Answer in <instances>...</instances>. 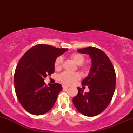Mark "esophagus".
<instances>
[{"label":"esophagus","instance_id":"34e87169","mask_svg":"<svg viewBox=\"0 0 133 133\" xmlns=\"http://www.w3.org/2000/svg\"><path fill=\"white\" fill-rule=\"evenodd\" d=\"M62 88H63L64 89V88H66V89H68V88H69V86H65V85H63V86H62Z\"/></svg>","mask_w":133,"mask_h":133}]
</instances>
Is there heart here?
<instances>
[{
	"label": "heart",
	"instance_id": "1",
	"mask_svg": "<svg viewBox=\"0 0 133 133\" xmlns=\"http://www.w3.org/2000/svg\"><path fill=\"white\" fill-rule=\"evenodd\" d=\"M71 57L73 59L77 64H81L84 61V57L80 53H73L71 55ZM63 58L62 56H59L56 58L54 61V67L56 69L61 68ZM84 69H86L84 68ZM81 76L77 72H71L65 71L58 76V79L62 83L66 85H71L78 81L80 79Z\"/></svg>",
	"mask_w": 133,
	"mask_h": 133
}]
</instances>
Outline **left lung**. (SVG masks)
I'll return each instance as SVG.
<instances>
[{
	"mask_svg": "<svg viewBox=\"0 0 133 133\" xmlns=\"http://www.w3.org/2000/svg\"><path fill=\"white\" fill-rule=\"evenodd\" d=\"M91 59V69L82 81V86H88L89 92L83 93L77 88L78 94L73 98L74 106L79 112L92 117L102 112L109 104L116 86V72L112 62L103 51L94 47L78 49Z\"/></svg>",
	"mask_w": 133,
	"mask_h": 133,
	"instance_id": "obj_1",
	"label": "left lung"
}]
</instances>
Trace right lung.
Wrapping results in <instances>:
<instances>
[{"label":"right lung","instance_id":"obj_1","mask_svg":"<svg viewBox=\"0 0 133 133\" xmlns=\"http://www.w3.org/2000/svg\"><path fill=\"white\" fill-rule=\"evenodd\" d=\"M68 49L37 44L20 59L14 74L15 91L23 108L34 115L51 110L62 91L60 84L46 86L44 78L54 72V61Z\"/></svg>","mask_w":133,"mask_h":133}]
</instances>
